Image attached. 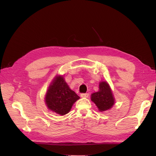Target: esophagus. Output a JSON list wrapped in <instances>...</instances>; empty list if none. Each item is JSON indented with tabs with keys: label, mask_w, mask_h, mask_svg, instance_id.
I'll use <instances>...</instances> for the list:
<instances>
[{
	"label": "esophagus",
	"mask_w": 156,
	"mask_h": 156,
	"mask_svg": "<svg viewBox=\"0 0 156 156\" xmlns=\"http://www.w3.org/2000/svg\"><path fill=\"white\" fill-rule=\"evenodd\" d=\"M88 96H89V94L88 93H82L81 94V96L82 98H88Z\"/></svg>",
	"instance_id": "obj_1"
}]
</instances>
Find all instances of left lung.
I'll return each instance as SVG.
<instances>
[{
	"instance_id": "obj_1",
	"label": "left lung",
	"mask_w": 156,
	"mask_h": 156,
	"mask_svg": "<svg viewBox=\"0 0 156 156\" xmlns=\"http://www.w3.org/2000/svg\"><path fill=\"white\" fill-rule=\"evenodd\" d=\"M99 91L91 95V100L98 107L99 111H105L111 108L115 103V99L110 87L107 82H101Z\"/></svg>"
}]
</instances>
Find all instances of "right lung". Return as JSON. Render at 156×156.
Listing matches in <instances>:
<instances>
[{
    "label": "right lung",
    "mask_w": 156,
    "mask_h": 156,
    "mask_svg": "<svg viewBox=\"0 0 156 156\" xmlns=\"http://www.w3.org/2000/svg\"><path fill=\"white\" fill-rule=\"evenodd\" d=\"M79 98L69 88L63 77L56 76L47 92L45 103L51 111L64 115L69 112L73 103Z\"/></svg>",
    "instance_id": "right-lung-1"
}]
</instances>
